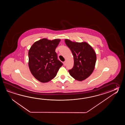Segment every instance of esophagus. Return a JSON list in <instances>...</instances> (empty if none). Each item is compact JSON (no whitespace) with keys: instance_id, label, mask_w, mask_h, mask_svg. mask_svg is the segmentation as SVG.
<instances>
[{"instance_id":"esophagus-1","label":"esophagus","mask_w":125,"mask_h":125,"mask_svg":"<svg viewBox=\"0 0 125 125\" xmlns=\"http://www.w3.org/2000/svg\"><path fill=\"white\" fill-rule=\"evenodd\" d=\"M63 64L64 66H66V61H65L64 62Z\"/></svg>"}]
</instances>
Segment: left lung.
<instances>
[{
  "mask_svg": "<svg viewBox=\"0 0 125 125\" xmlns=\"http://www.w3.org/2000/svg\"><path fill=\"white\" fill-rule=\"evenodd\" d=\"M65 42L72 51L74 60L73 67L69 70L70 74L78 81L85 80L95 68L96 60L95 51L86 42H73L67 39Z\"/></svg>",
  "mask_w": 125,
  "mask_h": 125,
  "instance_id": "left-lung-1",
  "label": "left lung"
}]
</instances>
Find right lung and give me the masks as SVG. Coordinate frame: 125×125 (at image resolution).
<instances>
[{
  "label": "right lung",
  "mask_w": 125,
  "mask_h": 125,
  "mask_svg": "<svg viewBox=\"0 0 125 125\" xmlns=\"http://www.w3.org/2000/svg\"><path fill=\"white\" fill-rule=\"evenodd\" d=\"M61 40L46 38L36 42L29 51V66L33 76L42 83L56 76L63 64L58 59L56 48Z\"/></svg>",
  "instance_id": "obj_1"
}]
</instances>
